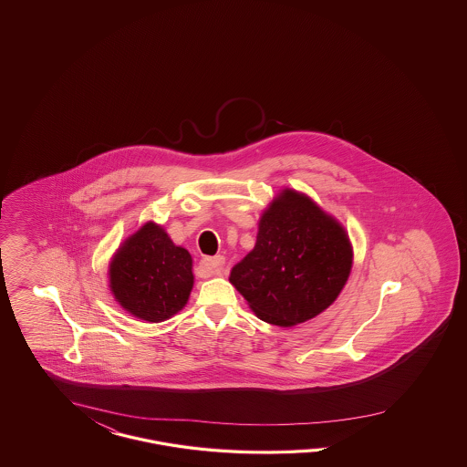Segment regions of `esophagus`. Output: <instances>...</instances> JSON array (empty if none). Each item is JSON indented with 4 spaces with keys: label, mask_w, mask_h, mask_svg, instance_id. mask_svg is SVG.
I'll return each instance as SVG.
<instances>
[{
    "label": "esophagus",
    "mask_w": 467,
    "mask_h": 467,
    "mask_svg": "<svg viewBox=\"0 0 467 467\" xmlns=\"http://www.w3.org/2000/svg\"><path fill=\"white\" fill-rule=\"evenodd\" d=\"M224 264H226L224 256L217 254V256H209V258H203V260L200 262V267L205 270L207 274H211V275H219V274L223 272V269H224Z\"/></svg>",
    "instance_id": "34e87169"
}]
</instances>
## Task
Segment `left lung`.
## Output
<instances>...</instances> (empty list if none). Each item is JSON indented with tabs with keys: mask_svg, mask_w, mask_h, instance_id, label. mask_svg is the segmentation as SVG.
<instances>
[{
	"mask_svg": "<svg viewBox=\"0 0 467 467\" xmlns=\"http://www.w3.org/2000/svg\"><path fill=\"white\" fill-rule=\"evenodd\" d=\"M351 269L344 226L308 195L284 188L262 213L254 250L233 267L229 283L260 320L293 327L327 310Z\"/></svg>",
	"mask_w": 467,
	"mask_h": 467,
	"instance_id": "8db88e82",
	"label": "left lung"
}]
</instances>
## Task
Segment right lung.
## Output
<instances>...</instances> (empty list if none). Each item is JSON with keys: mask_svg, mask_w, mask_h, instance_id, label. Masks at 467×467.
<instances>
[{"mask_svg": "<svg viewBox=\"0 0 467 467\" xmlns=\"http://www.w3.org/2000/svg\"><path fill=\"white\" fill-rule=\"evenodd\" d=\"M193 260L166 229L149 221L119 244L109 262L114 301L145 322H164L183 310L193 289Z\"/></svg>", "mask_w": 467, "mask_h": 467, "instance_id": "add662e5", "label": "right lung"}]
</instances>
